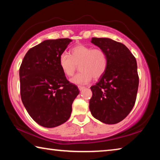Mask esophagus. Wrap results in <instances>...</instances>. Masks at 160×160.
Returning <instances> with one entry per match:
<instances>
[{"label": "esophagus", "mask_w": 160, "mask_h": 160, "mask_svg": "<svg viewBox=\"0 0 160 160\" xmlns=\"http://www.w3.org/2000/svg\"><path fill=\"white\" fill-rule=\"evenodd\" d=\"M78 89H79L80 91H82L83 89H85V87H83V86H78Z\"/></svg>", "instance_id": "34e87169"}]
</instances>
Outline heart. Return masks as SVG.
Instances as JSON below:
<instances>
[{
  "instance_id": "heart-1",
  "label": "heart",
  "mask_w": 160,
  "mask_h": 160,
  "mask_svg": "<svg viewBox=\"0 0 160 160\" xmlns=\"http://www.w3.org/2000/svg\"><path fill=\"white\" fill-rule=\"evenodd\" d=\"M58 64L63 74L71 77L79 65L80 72L70 80L77 85L87 84L93 78H100L105 74L108 65L107 53L101 48H92L85 45H77L70 50V55L67 52L60 55Z\"/></svg>"
}]
</instances>
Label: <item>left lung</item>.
<instances>
[{
	"label": "left lung",
	"instance_id": "8db88e82",
	"mask_svg": "<svg viewBox=\"0 0 160 160\" xmlns=\"http://www.w3.org/2000/svg\"><path fill=\"white\" fill-rule=\"evenodd\" d=\"M91 42L107 53L108 65L99 82L90 88V110L103 123H118L129 115L136 101L139 86L136 59L121 42L104 38H92Z\"/></svg>",
	"mask_w": 160,
	"mask_h": 160
}]
</instances>
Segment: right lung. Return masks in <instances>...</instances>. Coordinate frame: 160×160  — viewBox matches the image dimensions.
Listing matches in <instances>:
<instances>
[{"instance_id":"right-lung-1","label":"right lung","mask_w":160,"mask_h":160,"mask_svg":"<svg viewBox=\"0 0 160 160\" xmlns=\"http://www.w3.org/2000/svg\"><path fill=\"white\" fill-rule=\"evenodd\" d=\"M72 40H44L27 52L20 67L21 97L27 112L40 125L65 122L80 91L60 70L58 59Z\"/></svg>"}]
</instances>
